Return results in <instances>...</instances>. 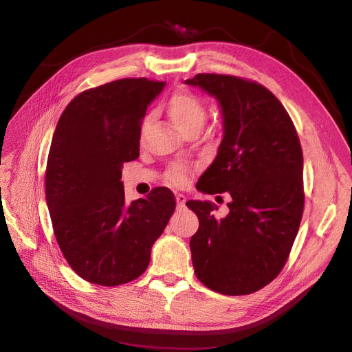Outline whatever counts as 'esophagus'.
Here are the masks:
<instances>
[{
  "label": "esophagus",
  "instance_id": "obj_1",
  "mask_svg": "<svg viewBox=\"0 0 352 352\" xmlns=\"http://www.w3.org/2000/svg\"><path fill=\"white\" fill-rule=\"evenodd\" d=\"M185 202H186V197H185L184 194H177V195H176L177 208H184V207H185Z\"/></svg>",
  "mask_w": 352,
  "mask_h": 352
}]
</instances>
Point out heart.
Instances as JSON below:
<instances>
[{
	"mask_svg": "<svg viewBox=\"0 0 352 352\" xmlns=\"http://www.w3.org/2000/svg\"><path fill=\"white\" fill-rule=\"evenodd\" d=\"M167 113L172 122L182 132L192 126L202 127L206 120V110L204 105H202V101L194 92L186 89H179L173 92L172 97L167 101ZM146 124L148 119L142 123V132H145ZM167 179L173 185H185L189 179V168L182 164H175L168 168Z\"/></svg>",
	"mask_w": 352,
	"mask_h": 352,
	"instance_id": "1",
	"label": "heart"
}]
</instances>
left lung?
Returning a JSON list of instances; mask_svg holds the SVG:
<instances>
[{"instance_id": "left-lung-1", "label": "left lung", "mask_w": 352, "mask_h": 352, "mask_svg": "<svg viewBox=\"0 0 352 352\" xmlns=\"http://www.w3.org/2000/svg\"><path fill=\"white\" fill-rule=\"evenodd\" d=\"M216 97L223 114L217 157L198 180L204 194L230 195L226 217L188 201L199 219L190 238L197 278L223 295H248L278 278L304 211L302 150L282 102L263 85L230 74L185 80Z\"/></svg>"}]
</instances>
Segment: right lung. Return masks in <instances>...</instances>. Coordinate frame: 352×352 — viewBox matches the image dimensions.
Listing matches in <instances>:
<instances>
[{"mask_svg":"<svg viewBox=\"0 0 352 352\" xmlns=\"http://www.w3.org/2000/svg\"><path fill=\"white\" fill-rule=\"evenodd\" d=\"M164 82L124 78L74 97L52 135L45 197L58 247L87 282H132L176 208L172 190L154 188L126 204L122 167L140 157L141 124Z\"/></svg>","mask_w":352,"mask_h":352,"instance_id":"obj_1","label":"right lung"}]
</instances>
